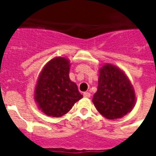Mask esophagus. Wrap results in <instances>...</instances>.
I'll return each mask as SVG.
<instances>
[{"label": "esophagus", "mask_w": 156, "mask_h": 156, "mask_svg": "<svg viewBox=\"0 0 156 156\" xmlns=\"http://www.w3.org/2000/svg\"><path fill=\"white\" fill-rule=\"evenodd\" d=\"M83 96H84L85 98H89L91 94H90V93H88V92H84L83 93Z\"/></svg>", "instance_id": "obj_1"}]
</instances>
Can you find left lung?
Segmentation results:
<instances>
[{"label":"left lung","instance_id":"8db88e82","mask_svg":"<svg viewBox=\"0 0 156 156\" xmlns=\"http://www.w3.org/2000/svg\"><path fill=\"white\" fill-rule=\"evenodd\" d=\"M134 101V88L124 73L113 65L104 66L93 98L97 110L108 119H115L130 112Z\"/></svg>","mask_w":156,"mask_h":156}]
</instances>
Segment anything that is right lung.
<instances>
[{"label":"right lung","instance_id":"right-lung-1","mask_svg":"<svg viewBox=\"0 0 156 156\" xmlns=\"http://www.w3.org/2000/svg\"><path fill=\"white\" fill-rule=\"evenodd\" d=\"M69 67L66 58H54L45 66L39 76L35 99L47 115L61 117L83 97L76 83L69 78Z\"/></svg>","mask_w":156,"mask_h":156}]
</instances>
